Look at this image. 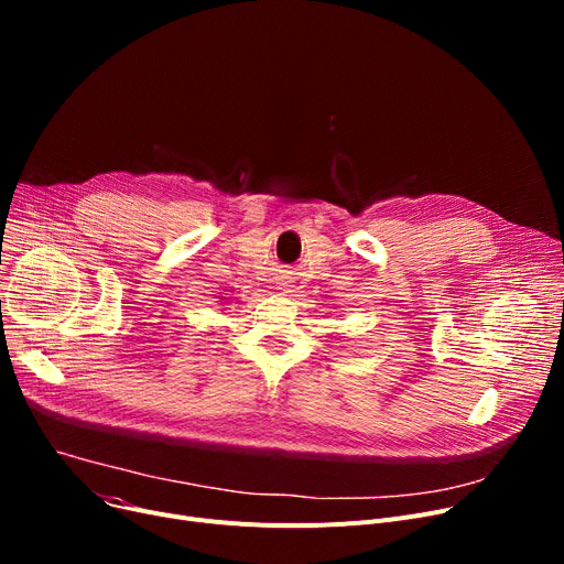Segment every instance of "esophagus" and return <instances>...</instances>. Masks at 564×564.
Returning <instances> with one entry per match:
<instances>
[{"label": "esophagus", "mask_w": 564, "mask_h": 564, "mask_svg": "<svg viewBox=\"0 0 564 564\" xmlns=\"http://www.w3.org/2000/svg\"><path fill=\"white\" fill-rule=\"evenodd\" d=\"M294 279H297V276H294L292 272H281L279 276H276V290H281V292H294Z\"/></svg>", "instance_id": "34e87169"}]
</instances>
